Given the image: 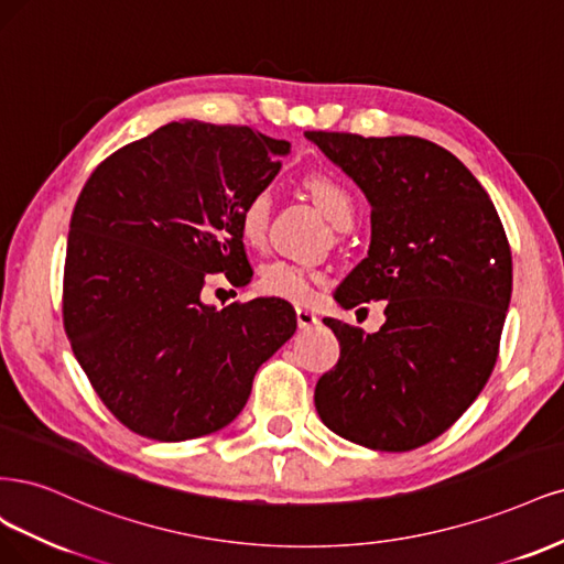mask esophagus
<instances>
[{"instance_id":"1","label":"esophagus","mask_w":564,"mask_h":564,"mask_svg":"<svg viewBox=\"0 0 564 564\" xmlns=\"http://www.w3.org/2000/svg\"><path fill=\"white\" fill-rule=\"evenodd\" d=\"M295 316H297L300 330H308V328H314V325H318V316L314 312H308V308H297Z\"/></svg>"}]
</instances>
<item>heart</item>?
Instances as JSON below:
<instances>
[{"instance_id":"b5f03b06","label":"heart","mask_w":564,"mask_h":564,"mask_svg":"<svg viewBox=\"0 0 564 564\" xmlns=\"http://www.w3.org/2000/svg\"><path fill=\"white\" fill-rule=\"evenodd\" d=\"M304 189L312 194L314 204L321 208V213L328 217L330 225L337 229H349L356 217V202L349 187L341 180L328 175V173H312L304 177ZM271 217V194L269 189H256L252 192L239 213V229L243 241L250 246H260L267 236ZM323 281V274L318 269L290 262V260H274L267 262L260 269L258 290L267 297H279L295 304H306L314 297L316 285Z\"/></svg>"}]
</instances>
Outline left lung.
Returning <instances> with one entry per match:
<instances>
[{
  "label": "left lung",
  "instance_id": "left-lung-1",
  "mask_svg": "<svg viewBox=\"0 0 564 564\" xmlns=\"http://www.w3.org/2000/svg\"><path fill=\"white\" fill-rule=\"evenodd\" d=\"M370 202L368 258L337 288L354 308L384 300L372 335L323 318L337 366L314 391L323 424L379 452L438 438L476 401L499 356L513 262L492 198L452 152L424 138L304 133Z\"/></svg>",
  "mask_w": 564,
  "mask_h": 564
}]
</instances>
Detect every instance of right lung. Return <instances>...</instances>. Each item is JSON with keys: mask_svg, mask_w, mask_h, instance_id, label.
Returning a JSON list of instances; mask_svg holds the SVG:
<instances>
[{"mask_svg": "<svg viewBox=\"0 0 564 564\" xmlns=\"http://www.w3.org/2000/svg\"><path fill=\"white\" fill-rule=\"evenodd\" d=\"M290 142L248 126L171 121L107 156L69 220L63 323L105 408L144 438L220 431L297 328L279 297L202 302L206 274L246 279L239 213Z\"/></svg>", "mask_w": 564, "mask_h": 564, "instance_id": "obj_1", "label": "right lung"}]
</instances>
